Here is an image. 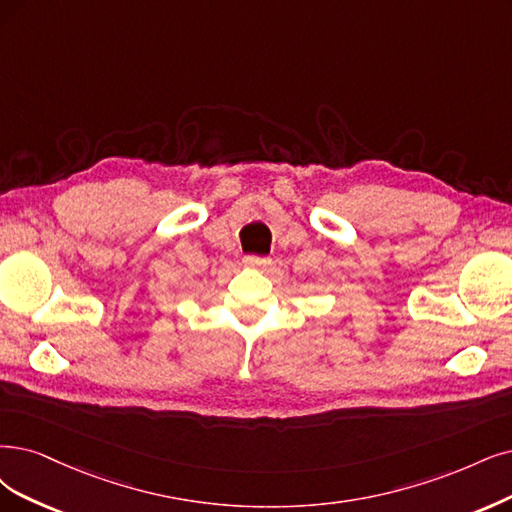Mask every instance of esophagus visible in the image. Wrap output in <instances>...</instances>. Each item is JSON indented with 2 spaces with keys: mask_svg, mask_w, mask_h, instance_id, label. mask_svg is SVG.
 <instances>
[{
  "mask_svg": "<svg viewBox=\"0 0 512 512\" xmlns=\"http://www.w3.org/2000/svg\"><path fill=\"white\" fill-rule=\"evenodd\" d=\"M242 261L246 268H268L270 266V259L261 257V255H246Z\"/></svg>",
  "mask_w": 512,
  "mask_h": 512,
  "instance_id": "esophagus-1",
  "label": "esophagus"
}]
</instances>
